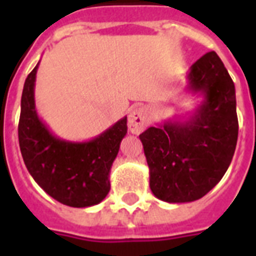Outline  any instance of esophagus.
<instances>
[{
    "mask_svg": "<svg viewBox=\"0 0 256 256\" xmlns=\"http://www.w3.org/2000/svg\"><path fill=\"white\" fill-rule=\"evenodd\" d=\"M128 130L132 134H140L148 124V110L144 106H138L128 116Z\"/></svg>",
    "mask_w": 256,
    "mask_h": 256,
    "instance_id": "obj_1",
    "label": "esophagus"
}]
</instances>
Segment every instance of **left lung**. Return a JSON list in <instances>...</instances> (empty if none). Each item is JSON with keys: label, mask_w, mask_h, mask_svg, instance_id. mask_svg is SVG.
<instances>
[{"label": "left lung", "mask_w": 256, "mask_h": 256, "mask_svg": "<svg viewBox=\"0 0 256 256\" xmlns=\"http://www.w3.org/2000/svg\"><path fill=\"white\" fill-rule=\"evenodd\" d=\"M188 88L204 96L188 120H168L140 136L150 168V188L160 200L192 202L216 186L238 140L235 86L215 52L191 66Z\"/></svg>", "instance_id": "obj_1"}]
</instances>
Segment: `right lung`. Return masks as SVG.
<instances>
[{
    "instance_id": "obj_1",
    "label": "right lung",
    "mask_w": 256,
    "mask_h": 256,
    "mask_svg": "<svg viewBox=\"0 0 256 256\" xmlns=\"http://www.w3.org/2000/svg\"><path fill=\"white\" fill-rule=\"evenodd\" d=\"M38 64L22 90L18 140L30 175L42 190L62 204H98L110 191V168L128 132L124 116L88 142H68L54 136L38 118L34 82Z\"/></svg>"
}]
</instances>
